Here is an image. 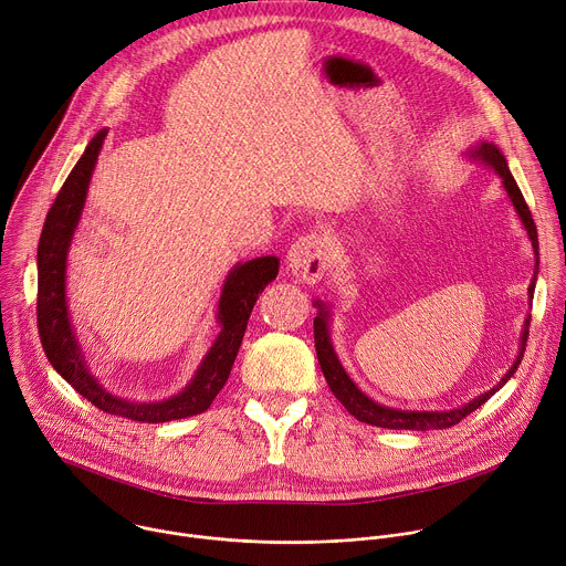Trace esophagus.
<instances>
[{
	"label": "esophagus",
	"instance_id": "esophagus-1",
	"mask_svg": "<svg viewBox=\"0 0 566 566\" xmlns=\"http://www.w3.org/2000/svg\"><path fill=\"white\" fill-rule=\"evenodd\" d=\"M329 252H332V243L327 237L323 234L301 237L287 250V268L298 281L316 283L327 270Z\"/></svg>",
	"mask_w": 566,
	"mask_h": 566
}]
</instances>
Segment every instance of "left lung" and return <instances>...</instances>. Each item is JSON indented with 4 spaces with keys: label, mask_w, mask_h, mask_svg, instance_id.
I'll return each mask as SVG.
<instances>
[{
    "label": "left lung",
    "mask_w": 566,
    "mask_h": 566,
    "mask_svg": "<svg viewBox=\"0 0 566 566\" xmlns=\"http://www.w3.org/2000/svg\"><path fill=\"white\" fill-rule=\"evenodd\" d=\"M464 156L473 163H480L489 169H493L500 180L502 187L522 222V228L531 241L533 248V256H535V265H533V279L528 285V298L533 301V292H535V281H537V270H539V252H537V230H535V222L531 218V211L524 202V196L513 178V174L509 171V163L502 154V149L495 143L489 140H480L478 145L469 147L464 151ZM528 301V303H531ZM318 312L314 316V348H316V357L323 370V377L332 390V395L346 406V410L370 426L377 428H390V430H432V428H450L455 426L458 421H462L467 415H471L473 410H478L482 403H486L517 370L524 350H526V338H528V325H531V314H526L522 332H520V348H517V357L513 361V366L506 370V375L486 392L478 395L475 399H471L469 403H462L458 408H450V410H406V408H392V406H384L379 401H375L373 397H368L355 381L353 377L346 373L342 359L336 357V350L332 346V336H329V318H332V310L327 303H323L321 298H316L312 303Z\"/></svg>",
    "instance_id": "obj_1"
}]
</instances>
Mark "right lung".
Returning <instances> with one entry per match:
<instances>
[{
	"instance_id": "1",
	"label": "right lung",
	"mask_w": 566,
	"mask_h": 566,
	"mask_svg": "<svg viewBox=\"0 0 566 566\" xmlns=\"http://www.w3.org/2000/svg\"><path fill=\"white\" fill-rule=\"evenodd\" d=\"M106 134V129H99L91 138L44 220V230L38 245L40 338L46 359L55 373L95 408L108 415L147 423L187 419L205 412L222 386L228 384L254 303L265 285L276 279L279 259L259 256L245 263H237L224 276L216 305L218 334L180 392L158 401H138L106 390L86 364L66 298L69 250L82 220L88 185Z\"/></svg>"
}]
</instances>
